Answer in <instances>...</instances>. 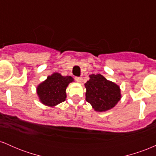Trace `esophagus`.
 Here are the masks:
<instances>
[{
  "label": "esophagus",
  "mask_w": 156,
  "mask_h": 156,
  "mask_svg": "<svg viewBox=\"0 0 156 156\" xmlns=\"http://www.w3.org/2000/svg\"><path fill=\"white\" fill-rule=\"evenodd\" d=\"M75 79H76V80L78 82V83H81L82 82V78H80V77H76Z\"/></svg>",
  "instance_id": "esophagus-1"
}]
</instances>
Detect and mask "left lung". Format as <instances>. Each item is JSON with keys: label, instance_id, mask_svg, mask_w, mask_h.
I'll return each mask as SVG.
<instances>
[{"label": "left lung", "instance_id": "left-lung-1", "mask_svg": "<svg viewBox=\"0 0 156 156\" xmlns=\"http://www.w3.org/2000/svg\"><path fill=\"white\" fill-rule=\"evenodd\" d=\"M89 76V80L84 84L86 101L95 112H104L114 108L122 98L119 85L107 80L101 74Z\"/></svg>", "mask_w": 156, "mask_h": 156}]
</instances>
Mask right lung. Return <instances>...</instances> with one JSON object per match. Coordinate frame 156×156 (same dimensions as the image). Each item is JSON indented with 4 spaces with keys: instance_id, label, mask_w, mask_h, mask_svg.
<instances>
[{
    "instance_id": "obj_1",
    "label": "right lung",
    "mask_w": 156,
    "mask_h": 156,
    "mask_svg": "<svg viewBox=\"0 0 156 156\" xmlns=\"http://www.w3.org/2000/svg\"><path fill=\"white\" fill-rule=\"evenodd\" d=\"M74 81L71 76H63L58 73L48 76L37 87V93L40 103L49 107L56 106L67 98L66 89L69 83Z\"/></svg>"
}]
</instances>
